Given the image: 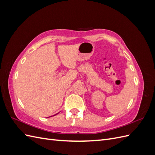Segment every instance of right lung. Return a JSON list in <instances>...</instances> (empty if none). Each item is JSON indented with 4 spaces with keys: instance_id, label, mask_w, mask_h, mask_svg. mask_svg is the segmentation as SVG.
Wrapping results in <instances>:
<instances>
[{
    "instance_id": "1",
    "label": "right lung",
    "mask_w": 155,
    "mask_h": 155,
    "mask_svg": "<svg viewBox=\"0 0 155 155\" xmlns=\"http://www.w3.org/2000/svg\"><path fill=\"white\" fill-rule=\"evenodd\" d=\"M56 114H55V115H56ZM55 115H54V116H55Z\"/></svg>"
}]
</instances>
